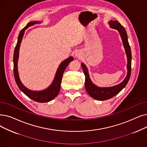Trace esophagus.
I'll return each instance as SVG.
<instances>
[{"label": "esophagus", "instance_id": "esophagus-1", "mask_svg": "<svg viewBox=\"0 0 147 147\" xmlns=\"http://www.w3.org/2000/svg\"><path fill=\"white\" fill-rule=\"evenodd\" d=\"M75 56L76 57H78V58H80V57L81 56V54H80V52H77L76 53H75Z\"/></svg>", "mask_w": 147, "mask_h": 147}]
</instances>
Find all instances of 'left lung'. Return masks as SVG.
I'll use <instances>...</instances> for the list:
<instances>
[{
  "mask_svg": "<svg viewBox=\"0 0 147 147\" xmlns=\"http://www.w3.org/2000/svg\"><path fill=\"white\" fill-rule=\"evenodd\" d=\"M109 24L111 28L118 30L120 36L121 37V39H122L127 58V74L124 80L117 85L112 87H98L96 85H95L92 82L91 80L90 79V78H89L87 67L84 63H82L81 65L83 69V71H84V73L85 76V87L86 90L88 94L90 95L92 98L100 101H103L111 98L113 97H114L115 95L118 94L121 90H122V89L126 86L130 79L131 69V49L128 41V38H127V35L125 29L122 25H121L118 21L116 20H111L109 22Z\"/></svg>",
  "mask_w": 147,
  "mask_h": 147,
  "instance_id": "8db88e82",
  "label": "left lung"
}]
</instances>
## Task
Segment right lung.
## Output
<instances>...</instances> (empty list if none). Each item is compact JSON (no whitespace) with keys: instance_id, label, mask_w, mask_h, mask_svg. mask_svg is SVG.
I'll return each mask as SVG.
<instances>
[{"instance_id":"obj_1","label":"right lung","mask_w":147,"mask_h":147,"mask_svg":"<svg viewBox=\"0 0 147 147\" xmlns=\"http://www.w3.org/2000/svg\"><path fill=\"white\" fill-rule=\"evenodd\" d=\"M41 22H32L28 23L21 31L20 34H19L18 37V41L17 45L14 49V57H13V62H14V78L16 84L19 88V89L25 94L30 99L33 100L36 102H39V103H46L51 100L54 99L59 92L60 89H61V80L62 78V76L64 72L65 69H66L69 63L70 62L73 61V58L72 56L69 57L68 58L63 61L59 65L58 70H57L55 77L54 80L52 82L51 85L47 88V89H44V90L40 91H31L30 89L26 88L25 87L22 82L20 81V78L18 76V72L17 69V62L18 59V53H19V49H20V43L22 42V38L23 35L24 34V31L27 29L29 26H32L35 24L40 23Z\"/></svg>"}]
</instances>
